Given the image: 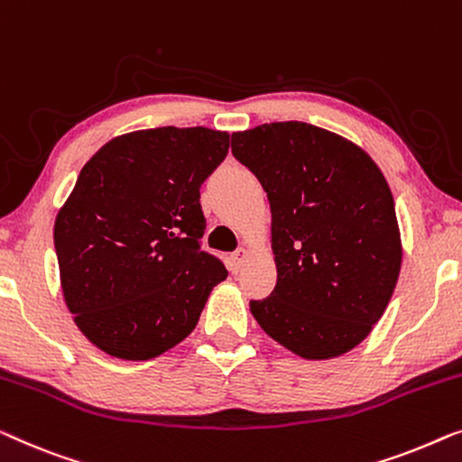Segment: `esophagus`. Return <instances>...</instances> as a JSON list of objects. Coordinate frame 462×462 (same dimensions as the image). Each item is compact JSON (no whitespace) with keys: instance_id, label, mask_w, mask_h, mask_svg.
Returning <instances> with one entry per match:
<instances>
[{"instance_id":"obj_1","label":"esophagus","mask_w":462,"mask_h":462,"mask_svg":"<svg viewBox=\"0 0 462 462\" xmlns=\"http://www.w3.org/2000/svg\"><path fill=\"white\" fill-rule=\"evenodd\" d=\"M247 256H250V252L245 250V247H239V250H236L233 252V256H231V263H233V271H242V266L245 264V260H247Z\"/></svg>"}]
</instances>
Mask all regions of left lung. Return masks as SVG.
Segmentation results:
<instances>
[{
  "label": "left lung",
  "mask_w": 462,
  "mask_h": 462,
  "mask_svg": "<svg viewBox=\"0 0 462 462\" xmlns=\"http://www.w3.org/2000/svg\"><path fill=\"white\" fill-rule=\"evenodd\" d=\"M266 191L277 285L252 300L266 336L306 360L342 356L383 317L402 266L396 206L360 145L298 120L231 135Z\"/></svg>",
  "instance_id": "obj_1"
}]
</instances>
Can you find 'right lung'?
Returning a JSON list of instances; mask_svg holds the SVG:
<instances>
[{"label":"right lung","mask_w":462,"mask_h":462,"mask_svg":"<svg viewBox=\"0 0 462 462\" xmlns=\"http://www.w3.org/2000/svg\"><path fill=\"white\" fill-rule=\"evenodd\" d=\"M226 152V131L160 126L110 139L83 166L53 244L64 302L102 352L150 360L196 329L226 279L199 250V187Z\"/></svg>","instance_id":"obj_1"}]
</instances>
